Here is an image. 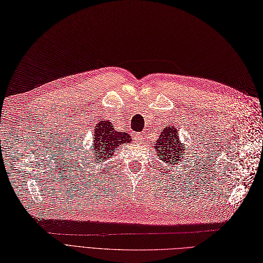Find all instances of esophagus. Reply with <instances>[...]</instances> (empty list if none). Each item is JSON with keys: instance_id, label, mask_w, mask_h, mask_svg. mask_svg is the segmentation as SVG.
<instances>
[{"instance_id": "esophagus-1", "label": "esophagus", "mask_w": 263, "mask_h": 263, "mask_svg": "<svg viewBox=\"0 0 263 263\" xmlns=\"http://www.w3.org/2000/svg\"><path fill=\"white\" fill-rule=\"evenodd\" d=\"M134 139H135V141H137V143H143L144 140H145V138H144L142 134H138V133L134 135Z\"/></svg>"}]
</instances>
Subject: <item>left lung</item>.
Returning <instances> with one entry per match:
<instances>
[{
	"label": "left lung",
	"mask_w": 263,
	"mask_h": 263,
	"mask_svg": "<svg viewBox=\"0 0 263 263\" xmlns=\"http://www.w3.org/2000/svg\"><path fill=\"white\" fill-rule=\"evenodd\" d=\"M187 144H182L180 141L178 130L175 126L167 125L162 130L159 138L155 144L156 154L162 160L166 167H174L173 165L182 163V159L185 155ZM167 169V168H166Z\"/></svg>",
	"instance_id": "1"
}]
</instances>
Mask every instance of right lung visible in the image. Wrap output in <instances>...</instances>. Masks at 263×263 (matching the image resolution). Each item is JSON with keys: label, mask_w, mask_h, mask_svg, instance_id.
<instances>
[{"label": "right lung", "mask_w": 263, "mask_h": 263, "mask_svg": "<svg viewBox=\"0 0 263 263\" xmlns=\"http://www.w3.org/2000/svg\"><path fill=\"white\" fill-rule=\"evenodd\" d=\"M131 137L126 132L116 131L112 123L108 120H101L97 123L92 134L90 148V162L100 163L114 155V152L122 144L131 143Z\"/></svg>", "instance_id": "right-lung-1"}]
</instances>
